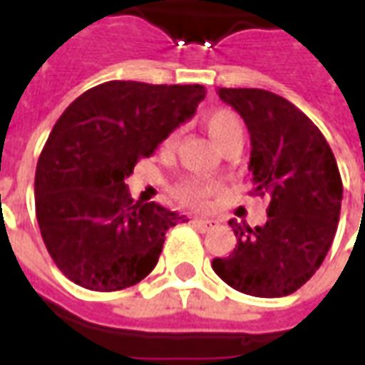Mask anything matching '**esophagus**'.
I'll use <instances>...</instances> for the list:
<instances>
[{
    "label": "esophagus",
    "mask_w": 365,
    "mask_h": 365,
    "mask_svg": "<svg viewBox=\"0 0 365 365\" xmlns=\"http://www.w3.org/2000/svg\"><path fill=\"white\" fill-rule=\"evenodd\" d=\"M191 222H193L197 229H203V230L211 229V227L215 225L213 219H203V217H195V219H191Z\"/></svg>",
    "instance_id": "esophagus-1"
}]
</instances>
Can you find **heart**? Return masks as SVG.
Listing matches in <instances>:
<instances>
[{"label": "heart", "mask_w": 365, "mask_h": 365, "mask_svg": "<svg viewBox=\"0 0 365 365\" xmlns=\"http://www.w3.org/2000/svg\"><path fill=\"white\" fill-rule=\"evenodd\" d=\"M205 127L209 130V135L215 140V144L219 148H225L229 144L240 143L245 140V125L242 119L238 117L237 113L230 109H215L205 117ZM175 135H170L166 138V146L174 143ZM213 183L205 182V180H183L174 187V197L187 207H201L205 205L207 199L213 195Z\"/></svg>", "instance_id": "1"}]
</instances>
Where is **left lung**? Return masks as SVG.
Here are the masks:
<instances>
[{"label": "left lung", "instance_id": "1", "mask_svg": "<svg viewBox=\"0 0 365 365\" xmlns=\"http://www.w3.org/2000/svg\"><path fill=\"white\" fill-rule=\"evenodd\" d=\"M250 133L254 190L268 201L264 227L229 221L237 246L215 258V274L254 297H283L321 268L334 240L342 203L336 158L319 127L295 105L272 91L219 88Z\"/></svg>", "mask_w": 365, "mask_h": 365}]
</instances>
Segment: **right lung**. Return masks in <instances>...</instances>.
<instances>
[{
	"mask_svg": "<svg viewBox=\"0 0 365 365\" xmlns=\"http://www.w3.org/2000/svg\"><path fill=\"white\" fill-rule=\"evenodd\" d=\"M203 97L199 83L113 80L60 115L36 164L35 211L44 246L70 282L119 291L154 269L168 229L182 217L154 201L135 203L125 180Z\"/></svg>",
	"mask_w": 365,
	"mask_h": 365,
	"instance_id": "right-lung-1",
	"label": "right lung"
}]
</instances>
